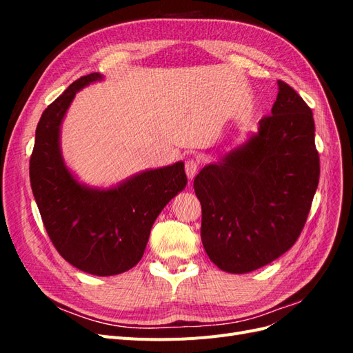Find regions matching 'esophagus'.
<instances>
[{
    "instance_id": "1",
    "label": "esophagus",
    "mask_w": 353,
    "mask_h": 353,
    "mask_svg": "<svg viewBox=\"0 0 353 353\" xmlns=\"http://www.w3.org/2000/svg\"><path fill=\"white\" fill-rule=\"evenodd\" d=\"M197 170H199L197 160L188 159L187 162H185V174H187L188 179H193L196 176V174H197Z\"/></svg>"
}]
</instances>
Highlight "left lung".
Segmentation results:
<instances>
[{"label":"left lung","mask_w":353,"mask_h":353,"mask_svg":"<svg viewBox=\"0 0 353 353\" xmlns=\"http://www.w3.org/2000/svg\"><path fill=\"white\" fill-rule=\"evenodd\" d=\"M318 181L312 110L279 81L258 132L194 178L209 259L225 272L248 274L280 258L301 236Z\"/></svg>","instance_id":"left-lung-1"}]
</instances>
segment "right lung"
Segmentation results:
<instances>
[{
    "instance_id": "right-lung-1",
    "label": "right lung",
    "mask_w": 353,
    "mask_h": 353,
    "mask_svg": "<svg viewBox=\"0 0 353 353\" xmlns=\"http://www.w3.org/2000/svg\"><path fill=\"white\" fill-rule=\"evenodd\" d=\"M90 73L69 85L42 113L29 162L30 187L57 252L74 268L99 276L141 261L159 213L187 185L184 162L145 169L109 188L82 184L66 166L60 132L78 91L103 81Z\"/></svg>"
}]
</instances>
